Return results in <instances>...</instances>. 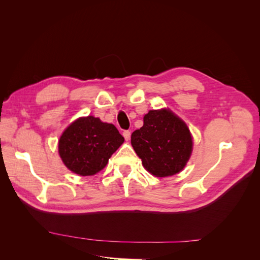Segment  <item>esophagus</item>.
I'll return each instance as SVG.
<instances>
[{
	"label": "esophagus",
	"instance_id": "esophagus-1",
	"mask_svg": "<svg viewBox=\"0 0 260 260\" xmlns=\"http://www.w3.org/2000/svg\"><path fill=\"white\" fill-rule=\"evenodd\" d=\"M122 136H123V138H124L125 141H129V140H130V137H131V132H130L129 130H124V131L122 132Z\"/></svg>",
	"mask_w": 260,
	"mask_h": 260
}]
</instances>
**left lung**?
<instances>
[{
    "label": "left lung",
    "instance_id": "8db88e82",
    "mask_svg": "<svg viewBox=\"0 0 260 260\" xmlns=\"http://www.w3.org/2000/svg\"><path fill=\"white\" fill-rule=\"evenodd\" d=\"M131 145L143 167L155 177L174 176L190 159L193 141L185 122L170 109L149 111L143 127L131 135Z\"/></svg>",
    "mask_w": 260,
    "mask_h": 260
}]
</instances>
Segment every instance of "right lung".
Instances as JSON below:
<instances>
[{
    "label": "right lung",
    "instance_id": "1",
    "mask_svg": "<svg viewBox=\"0 0 260 260\" xmlns=\"http://www.w3.org/2000/svg\"><path fill=\"white\" fill-rule=\"evenodd\" d=\"M123 141L114 124L93 116L80 117L62 132L58 153L70 171L93 176L106 166Z\"/></svg>",
    "mask_w": 260,
    "mask_h": 260
}]
</instances>
